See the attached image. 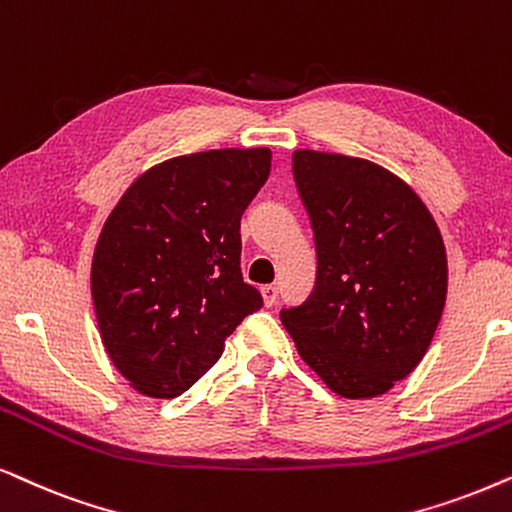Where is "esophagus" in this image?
<instances>
[{
    "mask_svg": "<svg viewBox=\"0 0 512 512\" xmlns=\"http://www.w3.org/2000/svg\"><path fill=\"white\" fill-rule=\"evenodd\" d=\"M262 297H264V304L274 306L278 302V288H276V285H264Z\"/></svg>",
    "mask_w": 512,
    "mask_h": 512,
    "instance_id": "esophagus-1",
    "label": "esophagus"
}]
</instances>
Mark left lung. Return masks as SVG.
<instances>
[{
  "label": "left lung",
  "instance_id": "left-lung-1",
  "mask_svg": "<svg viewBox=\"0 0 512 512\" xmlns=\"http://www.w3.org/2000/svg\"><path fill=\"white\" fill-rule=\"evenodd\" d=\"M316 285L281 311L299 356L344 398H374L426 356L447 297V255L424 201L391 170L297 149Z\"/></svg>",
  "mask_w": 512,
  "mask_h": 512
}]
</instances>
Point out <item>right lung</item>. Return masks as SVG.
Here are the masks:
<instances>
[{
  "instance_id": "1",
  "label": "right lung",
  "mask_w": 512,
  "mask_h": 512,
  "mask_svg": "<svg viewBox=\"0 0 512 512\" xmlns=\"http://www.w3.org/2000/svg\"><path fill=\"white\" fill-rule=\"evenodd\" d=\"M271 149H210L145 170L109 213L91 295L114 367L149 398H175L262 309L243 283L241 215L267 182Z\"/></svg>"
}]
</instances>
